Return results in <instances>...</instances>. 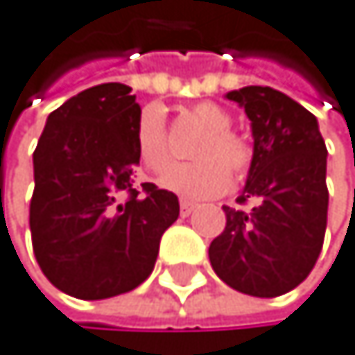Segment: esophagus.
Segmentation results:
<instances>
[{"label": "esophagus", "mask_w": 355, "mask_h": 355, "mask_svg": "<svg viewBox=\"0 0 355 355\" xmlns=\"http://www.w3.org/2000/svg\"><path fill=\"white\" fill-rule=\"evenodd\" d=\"M193 210H195V204H193V201H187V199H182V201H180V212H182V216H189Z\"/></svg>", "instance_id": "1"}]
</instances>
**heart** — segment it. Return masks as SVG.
Wrapping results in <instances>:
<instances>
[{
	"mask_svg": "<svg viewBox=\"0 0 355 355\" xmlns=\"http://www.w3.org/2000/svg\"><path fill=\"white\" fill-rule=\"evenodd\" d=\"M189 114L206 130L204 141L195 151V158L199 160L173 164L160 178V187L184 199L219 197L232 187V173L236 180L247 175L254 156L252 145L239 134L230 132L232 116L212 101L195 103ZM134 145L141 162L151 171H162L171 162L164 114L158 106H147L141 110L134 128Z\"/></svg>",
	"mask_w": 355,
	"mask_h": 355,
	"instance_id": "heart-1",
	"label": "heart"
}]
</instances>
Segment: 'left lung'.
<instances>
[{
  "mask_svg": "<svg viewBox=\"0 0 355 355\" xmlns=\"http://www.w3.org/2000/svg\"><path fill=\"white\" fill-rule=\"evenodd\" d=\"M252 121L254 156L239 201L223 206L225 230L210 243L214 273L254 297L300 286L321 254L327 225V149L317 116L271 86L225 95Z\"/></svg>",
  "mask_w": 355,
  "mask_h": 355,
  "instance_id": "8db88e82",
  "label": "left lung"
}]
</instances>
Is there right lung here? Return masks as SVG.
Masks as SVG:
<instances>
[{
    "label": "right lung",
    "instance_id": "obj_1",
    "mask_svg": "<svg viewBox=\"0 0 355 355\" xmlns=\"http://www.w3.org/2000/svg\"><path fill=\"white\" fill-rule=\"evenodd\" d=\"M130 91L108 82L67 99L34 151V256L55 288L86 302L143 284L180 216L171 191L143 184L139 195L132 187L141 106Z\"/></svg>",
    "mask_w": 355,
    "mask_h": 355
}]
</instances>
